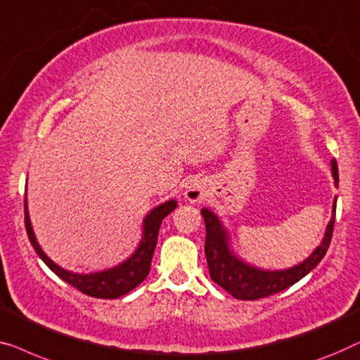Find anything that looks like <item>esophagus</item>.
Returning <instances> with one entry per match:
<instances>
[{
  "label": "esophagus",
  "instance_id": "1",
  "mask_svg": "<svg viewBox=\"0 0 360 360\" xmlns=\"http://www.w3.org/2000/svg\"><path fill=\"white\" fill-rule=\"evenodd\" d=\"M184 197L191 202V204H199V202L204 200V197H205L204 186H202L200 182H197V181L191 182V184L187 186L186 192H184Z\"/></svg>",
  "mask_w": 360,
  "mask_h": 360
}]
</instances>
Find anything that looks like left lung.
<instances>
[{
  "mask_svg": "<svg viewBox=\"0 0 360 360\" xmlns=\"http://www.w3.org/2000/svg\"><path fill=\"white\" fill-rule=\"evenodd\" d=\"M331 169L334 186H338L339 173L336 160L331 161ZM200 214L205 221V256L212 281L219 283L238 300H257V298H264L285 290L287 287L293 285L320 264L331 243L334 217H336V199L333 205V217L326 226L321 245L300 264L282 271H264L240 259L230 250L229 231L221 225L219 217L209 209H202Z\"/></svg>",
  "mask_w": 360,
  "mask_h": 360,
  "instance_id": "1",
  "label": "left lung"
}]
</instances>
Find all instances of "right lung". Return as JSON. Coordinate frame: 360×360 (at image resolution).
I'll return each mask as SVG.
<instances>
[{"instance_id":"add662e5","label":"right lung","mask_w":360,"mask_h":360,"mask_svg":"<svg viewBox=\"0 0 360 360\" xmlns=\"http://www.w3.org/2000/svg\"><path fill=\"white\" fill-rule=\"evenodd\" d=\"M178 202L168 200L165 204L155 207L143 220V236H141L140 245L136 248L134 255L129 259L120 262L119 266L110 267V269L93 272V274H77V272L65 271L63 267L50 259V257L42 251V248L35 240L32 225H30L29 212H27V199L24 200V220H26V230L30 245L34 246L40 259L57 274L60 279L68 282L70 285L78 288L79 292L86 293L89 297L96 298H119L129 293L130 290L139 285V283L146 279L150 272L151 257H153L156 241H158L160 225L166 215H169Z\"/></svg>"}]
</instances>
